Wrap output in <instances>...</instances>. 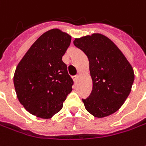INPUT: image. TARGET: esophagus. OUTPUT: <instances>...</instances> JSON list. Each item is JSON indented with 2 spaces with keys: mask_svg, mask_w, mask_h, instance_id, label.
<instances>
[{
  "mask_svg": "<svg viewBox=\"0 0 146 146\" xmlns=\"http://www.w3.org/2000/svg\"><path fill=\"white\" fill-rule=\"evenodd\" d=\"M78 75H75V76H73V79L74 82H77V80H78Z\"/></svg>",
  "mask_w": 146,
  "mask_h": 146,
  "instance_id": "obj_1",
  "label": "esophagus"
}]
</instances>
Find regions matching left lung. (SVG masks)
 <instances>
[{
	"instance_id": "obj_1",
	"label": "left lung",
	"mask_w": 146,
	"mask_h": 146,
	"mask_svg": "<svg viewBox=\"0 0 146 146\" xmlns=\"http://www.w3.org/2000/svg\"><path fill=\"white\" fill-rule=\"evenodd\" d=\"M75 47L88 57L93 87L85 108L94 116L103 118L118 111L130 94L133 69L115 44L101 34L75 38Z\"/></svg>"
}]
</instances>
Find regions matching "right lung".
<instances>
[{
    "label": "right lung",
    "mask_w": 146,
    "mask_h": 146,
    "mask_svg": "<svg viewBox=\"0 0 146 146\" xmlns=\"http://www.w3.org/2000/svg\"><path fill=\"white\" fill-rule=\"evenodd\" d=\"M71 36L58 29L43 34L18 64L13 84L18 100L31 114L51 118L63 108L73 81L62 56Z\"/></svg>",
    "instance_id": "1"
}]
</instances>
